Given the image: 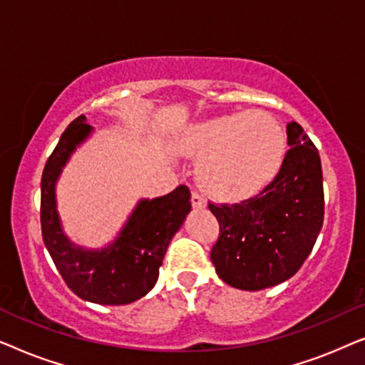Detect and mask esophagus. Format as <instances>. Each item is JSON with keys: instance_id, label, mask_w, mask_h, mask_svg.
Wrapping results in <instances>:
<instances>
[{"instance_id": "1", "label": "esophagus", "mask_w": 365, "mask_h": 365, "mask_svg": "<svg viewBox=\"0 0 365 365\" xmlns=\"http://www.w3.org/2000/svg\"><path fill=\"white\" fill-rule=\"evenodd\" d=\"M191 202H192V207L194 209H204V207L207 206L206 199H204L199 192H194V191L191 194Z\"/></svg>"}]
</instances>
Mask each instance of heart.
<instances>
[{
  "instance_id": "heart-1",
  "label": "heart",
  "mask_w": 365,
  "mask_h": 365,
  "mask_svg": "<svg viewBox=\"0 0 365 365\" xmlns=\"http://www.w3.org/2000/svg\"><path fill=\"white\" fill-rule=\"evenodd\" d=\"M176 151L199 158V187L219 201H244L264 191L281 173L286 133L264 111H237L194 123L179 134Z\"/></svg>"
}]
</instances>
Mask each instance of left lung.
<instances>
[{"instance_id":"8db88e82","label":"left lung","mask_w":365,"mask_h":365,"mask_svg":"<svg viewBox=\"0 0 365 365\" xmlns=\"http://www.w3.org/2000/svg\"><path fill=\"white\" fill-rule=\"evenodd\" d=\"M279 176L259 194L234 206H214L221 236L211 251L217 276L241 291L286 282L311 254L324 222L319 151L301 124H287Z\"/></svg>"}]
</instances>
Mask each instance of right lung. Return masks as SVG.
Here are the masks:
<instances>
[{"instance_id":"obj_1","label":"right lung","mask_w":365,"mask_h":365,"mask_svg":"<svg viewBox=\"0 0 365 365\" xmlns=\"http://www.w3.org/2000/svg\"><path fill=\"white\" fill-rule=\"evenodd\" d=\"M93 133L86 116L76 118L48 158L41 178L43 241L76 296L101 306H124L146 296L158 282L169 242L191 212V191L178 186L166 196L141 199L111 242L99 249L79 246L63 229L56 184L74 151Z\"/></svg>"}]
</instances>
